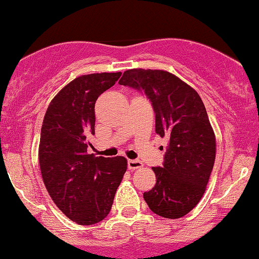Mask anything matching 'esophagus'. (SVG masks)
Listing matches in <instances>:
<instances>
[{
  "label": "esophagus",
  "instance_id": "34e87169",
  "mask_svg": "<svg viewBox=\"0 0 259 259\" xmlns=\"http://www.w3.org/2000/svg\"><path fill=\"white\" fill-rule=\"evenodd\" d=\"M141 166H143V162L137 160V159H130V160L127 161V167H128V169H131V171H134V169L140 168Z\"/></svg>",
  "mask_w": 259,
  "mask_h": 259
}]
</instances>
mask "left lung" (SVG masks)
<instances>
[{"label":"left lung","instance_id":"left-lung-1","mask_svg":"<svg viewBox=\"0 0 259 259\" xmlns=\"http://www.w3.org/2000/svg\"><path fill=\"white\" fill-rule=\"evenodd\" d=\"M119 83L146 95L155 114V133L167 139L157 183L144 199L151 211L176 219L203 197L213 168L215 139L206 109L193 88L165 70L130 69Z\"/></svg>","mask_w":259,"mask_h":259}]
</instances>
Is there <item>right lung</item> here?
<instances>
[{
	"label": "right lung",
	"instance_id": "obj_1",
	"mask_svg": "<svg viewBox=\"0 0 259 259\" xmlns=\"http://www.w3.org/2000/svg\"><path fill=\"white\" fill-rule=\"evenodd\" d=\"M121 73L88 74L74 79L49 104L41 128L38 161L49 196L80 225L107 217L127 169L123 157L88 154V136L95 133L94 106Z\"/></svg>",
	"mask_w": 259,
	"mask_h": 259
}]
</instances>
